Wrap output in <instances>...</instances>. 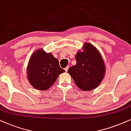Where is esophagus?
Masks as SVG:
<instances>
[{"label":"esophagus","mask_w":131,"mask_h":131,"mask_svg":"<svg viewBox=\"0 0 131 131\" xmlns=\"http://www.w3.org/2000/svg\"><path fill=\"white\" fill-rule=\"evenodd\" d=\"M68 68H69V67H67V68H64V70H65L66 72H67L68 70Z\"/></svg>","instance_id":"esophagus-1"}]
</instances>
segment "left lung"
I'll return each mask as SVG.
<instances>
[{
	"instance_id": "8db88e82",
	"label": "left lung",
	"mask_w": 131,
	"mask_h": 131,
	"mask_svg": "<svg viewBox=\"0 0 131 131\" xmlns=\"http://www.w3.org/2000/svg\"><path fill=\"white\" fill-rule=\"evenodd\" d=\"M83 49V51L77 53L75 65L68 71L78 88L83 91H90L102 82L105 66L102 56L93 45L85 43Z\"/></svg>"
}]
</instances>
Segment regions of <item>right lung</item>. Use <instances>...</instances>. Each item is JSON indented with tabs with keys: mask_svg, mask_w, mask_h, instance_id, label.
<instances>
[{
	"mask_svg": "<svg viewBox=\"0 0 131 131\" xmlns=\"http://www.w3.org/2000/svg\"><path fill=\"white\" fill-rule=\"evenodd\" d=\"M59 60L42 49L36 51L30 57L27 68V78L36 89L45 90L53 86L59 75L64 72Z\"/></svg>",
	"mask_w": 131,
	"mask_h": 131,
	"instance_id": "1",
	"label": "right lung"
}]
</instances>
